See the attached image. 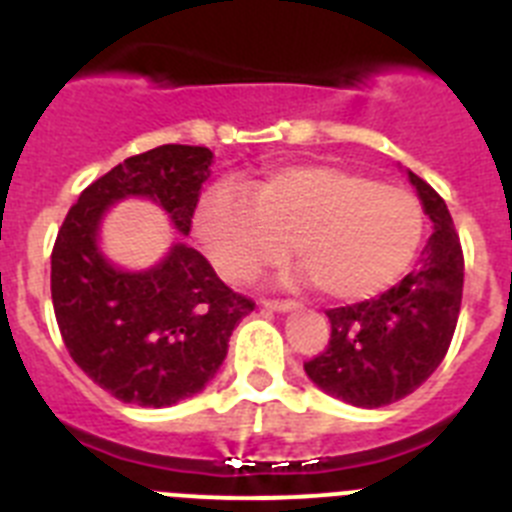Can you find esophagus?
<instances>
[{"label":"esophagus","instance_id":"34e87169","mask_svg":"<svg viewBox=\"0 0 512 512\" xmlns=\"http://www.w3.org/2000/svg\"><path fill=\"white\" fill-rule=\"evenodd\" d=\"M261 305H264L266 310L287 312V310H295L297 302H295V300H261Z\"/></svg>","mask_w":512,"mask_h":512}]
</instances>
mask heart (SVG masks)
I'll return each instance as SVG.
<instances>
[{
	"mask_svg": "<svg viewBox=\"0 0 512 512\" xmlns=\"http://www.w3.org/2000/svg\"><path fill=\"white\" fill-rule=\"evenodd\" d=\"M197 238L217 274L246 282L295 256L333 300H366L408 269L423 238V210L408 189L336 164H297L253 184L205 194Z\"/></svg>",
	"mask_w": 512,
	"mask_h": 512,
	"instance_id": "heart-1",
	"label": "heart"
}]
</instances>
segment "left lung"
I'll return each mask as SVG.
<instances>
[{
  "mask_svg": "<svg viewBox=\"0 0 512 512\" xmlns=\"http://www.w3.org/2000/svg\"><path fill=\"white\" fill-rule=\"evenodd\" d=\"M433 233L420 266L374 300L328 310L330 341L305 361L312 382L356 408L408 397L443 361L464 289V251L441 194L410 171Z\"/></svg>",
  "mask_w": 512,
  "mask_h": 512,
  "instance_id": "1",
  "label": "left lung"
}]
</instances>
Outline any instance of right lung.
I'll return each mask as SVG.
<instances>
[{
    "label": "right lung",
    "instance_id": "1",
    "mask_svg": "<svg viewBox=\"0 0 512 512\" xmlns=\"http://www.w3.org/2000/svg\"><path fill=\"white\" fill-rule=\"evenodd\" d=\"M210 148L158 146L125 158L71 205L51 253V297L71 359L120 402L166 408L215 377L230 333L256 307L176 243L148 271H120L97 248L99 217L122 197H151L184 235L210 176Z\"/></svg>",
    "mask_w": 512,
    "mask_h": 512
}]
</instances>
